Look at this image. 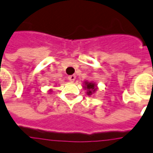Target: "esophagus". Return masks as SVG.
Segmentation results:
<instances>
[{
	"instance_id": "obj_1",
	"label": "esophagus",
	"mask_w": 153,
	"mask_h": 153,
	"mask_svg": "<svg viewBox=\"0 0 153 153\" xmlns=\"http://www.w3.org/2000/svg\"><path fill=\"white\" fill-rule=\"evenodd\" d=\"M68 79H69L71 82H74L75 80H76V76H75V75L69 76H68Z\"/></svg>"
}]
</instances>
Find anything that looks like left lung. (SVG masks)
Masks as SVG:
<instances>
[{
	"label": "left lung",
	"instance_id": "left-lung-1",
	"mask_svg": "<svg viewBox=\"0 0 153 153\" xmlns=\"http://www.w3.org/2000/svg\"><path fill=\"white\" fill-rule=\"evenodd\" d=\"M86 83V86L87 87H85L86 88L88 89V95H91L92 94V91L93 90V92L96 90V88H95V85L93 83V82H85Z\"/></svg>",
	"mask_w": 153,
	"mask_h": 153
}]
</instances>
